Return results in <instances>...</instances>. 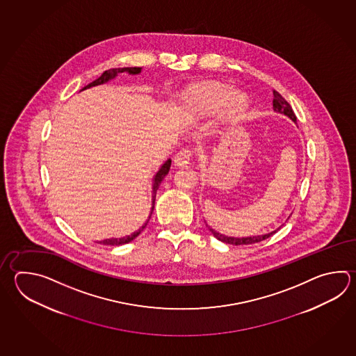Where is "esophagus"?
I'll list each match as a JSON object with an SVG mask.
<instances>
[{"label":"esophagus","mask_w":356,"mask_h":356,"mask_svg":"<svg viewBox=\"0 0 356 356\" xmlns=\"http://www.w3.org/2000/svg\"><path fill=\"white\" fill-rule=\"evenodd\" d=\"M191 156H193V153L189 148H182L181 151H179L175 156V165L179 167L188 166L191 161Z\"/></svg>","instance_id":"1"}]
</instances>
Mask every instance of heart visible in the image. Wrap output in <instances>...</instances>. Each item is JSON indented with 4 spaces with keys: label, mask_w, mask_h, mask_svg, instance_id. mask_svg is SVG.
<instances>
[{
    "label": "heart",
    "mask_w": 356,
    "mask_h": 356,
    "mask_svg": "<svg viewBox=\"0 0 356 356\" xmlns=\"http://www.w3.org/2000/svg\"><path fill=\"white\" fill-rule=\"evenodd\" d=\"M189 102L197 111H211L219 106L223 116L228 119L238 118L247 108L246 95L231 91V86L217 81L203 82L193 88Z\"/></svg>",
    "instance_id": "b5f03b06"
}]
</instances>
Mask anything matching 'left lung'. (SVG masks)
<instances>
[{
    "mask_svg": "<svg viewBox=\"0 0 356 356\" xmlns=\"http://www.w3.org/2000/svg\"><path fill=\"white\" fill-rule=\"evenodd\" d=\"M274 95V99H273V108L277 113H282L285 114L286 116H289L293 122H297V116L294 114V111L291 109L289 102H286L284 99L282 95L276 91H273ZM207 227L209 228V231L213 233V236L217 238V240L222 241L228 245H236V246H241V245H252V243H257V242H261V241L266 240L270 236H273L276 231L274 232L268 233V234H261V236H252V237H243V238H236V237H228L225 236L222 233L216 232L213 228H211L209 225H207Z\"/></svg>",
    "mask_w": 356,
    "mask_h": 356,
    "instance_id": "obj_1",
    "label": "left lung"
}]
</instances>
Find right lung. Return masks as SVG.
I'll return each instance as SVG.
<instances>
[{
	"label": "right lung",
	"instance_id": "add662e5",
	"mask_svg": "<svg viewBox=\"0 0 356 356\" xmlns=\"http://www.w3.org/2000/svg\"><path fill=\"white\" fill-rule=\"evenodd\" d=\"M140 70H142L140 67H124V68H111V70L105 71V72L102 73V76H100L99 79H96V80L92 81L91 83H88V86H85V88H82V90H85V88H92V86H96V85H102V83H105L106 81L114 79L118 73L129 72L131 74H137V73L140 72ZM170 167H171V160H167L166 162L163 163V166L161 167L160 171L156 174L154 179H153L152 209H151V214H149L148 219L145 220V225H142V227L139 228L138 231H136V232L131 233V236H127V237H123V238H109V240L100 241V243H102V245H110V246H119V245H124V243H129V242H131V241L134 240L136 237H138L139 233L142 232V231L145 229V225H147V223H148V222H149V219H151L153 208H154V202H156V194H157V190H159V188H160V184L161 181L163 180V177H165V176L168 174V171H170Z\"/></svg>",
	"mask_w": 356,
	"mask_h": 356
}]
</instances>
